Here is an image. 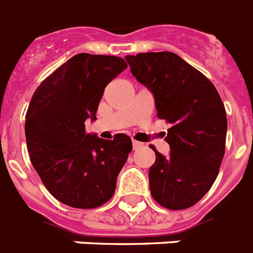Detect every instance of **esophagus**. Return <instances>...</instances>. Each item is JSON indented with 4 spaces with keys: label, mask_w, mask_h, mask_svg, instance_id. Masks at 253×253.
<instances>
[{
    "label": "esophagus",
    "mask_w": 253,
    "mask_h": 253,
    "mask_svg": "<svg viewBox=\"0 0 253 253\" xmlns=\"http://www.w3.org/2000/svg\"><path fill=\"white\" fill-rule=\"evenodd\" d=\"M133 149H134V150H137V149H139V147L142 146V143L141 142H138V141H134V139H133Z\"/></svg>",
    "instance_id": "obj_1"
}]
</instances>
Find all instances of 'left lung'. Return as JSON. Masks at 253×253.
I'll return each instance as SVG.
<instances>
[{
	"mask_svg": "<svg viewBox=\"0 0 253 253\" xmlns=\"http://www.w3.org/2000/svg\"><path fill=\"white\" fill-rule=\"evenodd\" d=\"M130 72L154 95L157 116L171 124L169 155L155 151L149 169L153 199L163 208L193 207L207 195L225 155L227 117L214 84L172 52L126 56Z\"/></svg>",
	"mask_w": 253,
	"mask_h": 253,
	"instance_id": "1",
	"label": "left lung"
}]
</instances>
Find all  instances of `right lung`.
<instances>
[{
    "label": "right lung",
    "instance_id": "obj_1",
    "mask_svg": "<svg viewBox=\"0 0 253 253\" xmlns=\"http://www.w3.org/2000/svg\"><path fill=\"white\" fill-rule=\"evenodd\" d=\"M126 69L116 56L80 53L40 84L26 114L30 159L49 193L60 203L92 209L114 196L119 172L132 151V139L86 133L96 120L104 88Z\"/></svg>",
    "mask_w": 253,
    "mask_h": 253
}]
</instances>
